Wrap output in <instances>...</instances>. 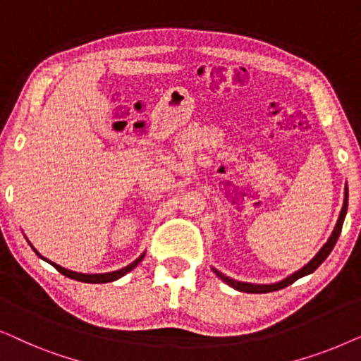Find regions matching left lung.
<instances>
[{"instance_id":"8db88e82","label":"left lung","mask_w":361,"mask_h":361,"mask_svg":"<svg viewBox=\"0 0 361 361\" xmlns=\"http://www.w3.org/2000/svg\"><path fill=\"white\" fill-rule=\"evenodd\" d=\"M347 209H348V190L347 187H345V199H343V207L342 210H340V215H338V220H337V225H335V228L332 231V235L329 236L327 243H325L322 248L319 250V253L314 256L312 259L309 261L307 264L304 266V268H300L299 271H295V273H293L290 276H288V278L279 281V283H274V284H251V283H241V281H235L228 278V276L221 274L220 271H216L215 268L214 273L219 276V278L224 281V283H226L228 286H231V288L236 289V290H241V293H250V294H263V293H273V290H279L286 288V286L293 284L294 281H298L299 278H302V276H307L310 273H314L315 269L319 268L320 264L324 263L325 259H327V256L330 255V251L334 250L335 243H337L338 236H340V231H342V225H343V220H345V215H347Z\"/></svg>"}]
</instances>
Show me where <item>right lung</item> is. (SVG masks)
I'll return each instance as SVG.
<instances>
[{"label":"right lung","mask_w":361,"mask_h":361,"mask_svg":"<svg viewBox=\"0 0 361 361\" xmlns=\"http://www.w3.org/2000/svg\"><path fill=\"white\" fill-rule=\"evenodd\" d=\"M32 246V245H31ZM34 251H36V255L39 256V258H42L41 255L37 253V250L36 248H32ZM145 258V253H142L140 258L137 259H135L133 261L131 264H128V266H125V268L123 269H118V271H111V273H103V274H83V273H75V271H71V269H66V268H62V266H59V264H56V263H52V261H49V259H46V258H42V259H46L49 264H52L54 268H56L59 273L61 274H63V276H67V278H71V279H75V281H82V283H92V284H102V283H111V281H116V279H120L121 276H125V274H128L130 273V271H133L137 266V263H140V261Z\"/></svg>","instance_id":"right-lung-1"}]
</instances>
